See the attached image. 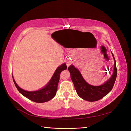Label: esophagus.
<instances>
[{
	"instance_id": "1",
	"label": "esophagus",
	"mask_w": 131,
	"mask_h": 131,
	"mask_svg": "<svg viewBox=\"0 0 131 131\" xmlns=\"http://www.w3.org/2000/svg\"><path fill=\"white\" fill-rule=\"evenodd\" d=\"M70 63H71V61L69 60V61H68V62H67V66H69L70 65Z\"/></svg>"
}]
</instances>
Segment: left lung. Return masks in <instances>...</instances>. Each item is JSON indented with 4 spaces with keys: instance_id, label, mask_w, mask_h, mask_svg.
<instances>
[{
    "instance_id": "1",
    "label": "left lung",
    "mask_w": 131,
    "mask_h": 131,
    "mask_svg": "<svg viewBox=\"0 0 131 131\" xmlns=\"http://www.w3.org/2000/svg\"><path fill=\"white\" fill-rule=\"evenodd\" d=\"M113 54V53H112ZM114 59V70L113 74L109 80L101 86H92L87 83L82 78L80 72L73 65L68 67L70 77L75 90L79 97L89 102H94L101 100L112 90L117 77L116 61Z\"/></svg>"
}]
</instances>
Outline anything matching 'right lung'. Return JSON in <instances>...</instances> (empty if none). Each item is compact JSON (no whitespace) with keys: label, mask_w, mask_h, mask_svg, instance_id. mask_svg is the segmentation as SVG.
<instances>
[{"label":"right lung","mask_w":131,"mask_h":131,"mask_svg":"<svg viewBox=\"0 0 131 131\" xmlns=\"http://www.w3.org/2000/svg\"><path fill=\"white\" fill-rule=\"evenodd\" d=\"M67 67L65 63L58 67L51 78L50 82L43 89L36 91H27L21 89L16 83L13 77L14 84L16 88L22 95L28 98L29 100L37 103H43L51 100L56 94L58 84L60 78V74L63 70H66Z\"/></svg>","instance_id":"obj_1"}]
</instances>
